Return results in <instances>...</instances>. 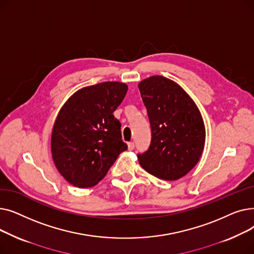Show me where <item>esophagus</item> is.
Returning a JSON list of instances; mask_svg holds the SVG:
<instances>
[{
    "label": "esophagus",
    "mask_w": 254,
    "mask_h": 254,
    "mask_svg": "<svg viewBox=\"0 0 254 254\" xmlns=\"http://www.w3.org/2000/svg\"><path fill=\"white\" fill-rule=\"evenodd\" d=\"M127 147H128V150H132V149L135 148V143L134 142L127 143Z\"/></svg>",
    "instance_id": "esophagus-1"
}]
</instances>
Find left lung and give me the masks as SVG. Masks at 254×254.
<instances>
[{
  "label": "left lung",
  "instance_id": "8db88e82",
  "mask_svg": "<svg viewBox=\"0 0 254 254\" xmlns=\"http://www.w3.org/2000/svg\"><path fill=\"white\" fill-rule=\"evenodd\" d=\"M151 127L148 149L138 154L149 174L177 180L196 165L205 145V126L195 103L176 82L152 76L139 83Z\"/></svg>",
  "mask_w": 254,
  "mask_h": 254
}]
</instances>
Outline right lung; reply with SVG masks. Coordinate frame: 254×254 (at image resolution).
Returning <instances> with one entry per match:
<instances>
[{
  "mask_svg": "<svg viewBox=\"0 0 254 254\" xmlns=\"http://www.w3.org/2000/svg\"><path fill=\"white\" fill-rule=\"evenodd\" d=\"M127 85L103 82L78 90L61 109L51 135L53 162L63 177L80 189L101 181L127 149L113 112Z\"/></svg>",
  "mask_w": 254,
  "mask_h": 254,
  "instance_id": "add662e5",
  "label": "right lung"
}]
</instances>
